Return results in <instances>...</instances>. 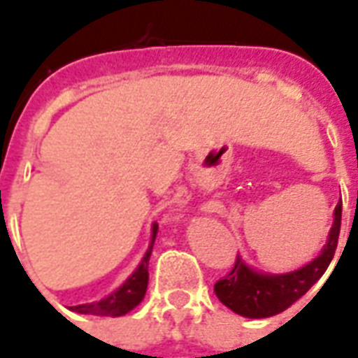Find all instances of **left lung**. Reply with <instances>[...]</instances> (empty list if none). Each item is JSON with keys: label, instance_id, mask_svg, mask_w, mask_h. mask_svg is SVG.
Segmentation results:
<instances>
[{"label": "left lung", "instance_id": "left-lung-1", "mask_svg": "<svg viewBox=\"0 0 358 358\" xmlns=\"http://www.w3.org/2000/svg\"><path fill=\"white\" fill-rule=\"evenodd\" d=\"M339 228L341 201L334 210V224L328 234V241L315 261L287 274H263L249 268L238 257L232 270L215 284L217 297L236 315L248 318H268L282 313L292 307L295 301L303 297L322 278L338 248Z\"/></svg>", "mask_w": 358, "mask_h": 358}]
</instances>
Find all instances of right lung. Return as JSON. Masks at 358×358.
<instances>
[{
    "label": "right lung",
    "mask_w": 358,
    "mask_h": 358,
    "mask_svg": "<svg viewBox=\"0 0 358 358\" xmlns=\"http://www.w3.org/2000/svg\"><path fill=\"white\" fill-rule=\"evenodd\" d=\"M157 236V224H153V238H151V245H149L148 253L141 259L140 266L136 268L132 276L126 280L124 284L118 287L117 292H113L109 297L97 301V303H86V305H76L73 310L80 313V315H95V316H122L130 313L134 307H138L145 295L149 282V257H151V249L155 243Z\"/></svg>",
    "instance_id": "right-lung-1"
}]
</instances>
